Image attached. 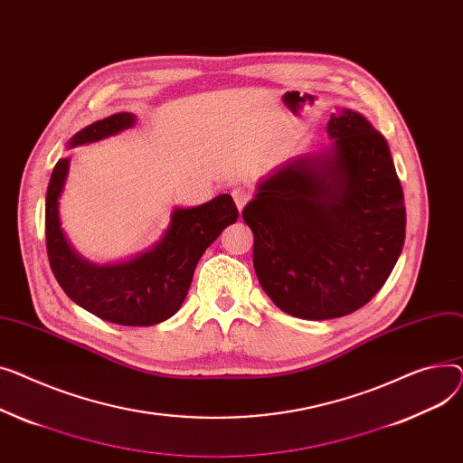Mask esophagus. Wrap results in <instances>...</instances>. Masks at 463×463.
Masks as SVG:
<instances>
[{
    "label": "esophagus",
    "instance_id": "obj_1",
    "mask_svg": "<svg viewBox=\"0 0 463 463\" xmlns=\"http://www.w3.org/2000/svg\"><path fill=\"white\" fill-rule=\"evenodd\" d=\"M232 196H233V202H235L239 213L242 211V207L247 205L249 200H250V194H249L244 188H233V190H232Z\"/></svg>",
    "mask_w": 463,
    "mask_h": 463
}]
</instances>
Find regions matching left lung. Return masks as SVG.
Instances as JSON below:
<instances>
[{
    "label": "left lung",
    "instance_id": "1",
    "mask_svg": "<svg viewBox=\"0 0 463 463\" xmlns=\"http://www.w3.org/2000/svg\"><path fill=\"white\" fill-rule=\"evenodd\" d=\"M333 144L282 162L242 211L254 270L280 310L342 317L383 288L402 254L405 205L387 140L353 110L331 116Z\"/></svg>",
    "mask_w": 463,
    "mask_h": 463
}]
</instances>
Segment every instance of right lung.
I'll use <instances>...</instances> for the list:
<instances>
[{"label": "right lung", "instance_id": "1", "mask_svg": "<svg viewBox=\"0 0 463 463\" xmlns=\"http://www.w3.org/2000/svg\"><path fill=\"white\" fill-rule=\"evenodd\" d=\"M136 116L114 114L76 132L69 147L99 142L134 127ZM71 158L53 166L44 211L46 252L52 273L72 301L110 323L149 327L172 317L183 305L202 254L222 230L237 222L239 211L230 194L198 207H175L170 226L153 249L127 261L97 265L69 244L60 222V196Z\"/></svg>", "mask_w": 463, "mask_h": 463}]
</instances>
